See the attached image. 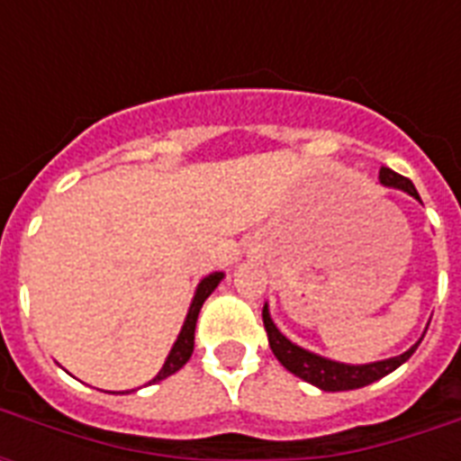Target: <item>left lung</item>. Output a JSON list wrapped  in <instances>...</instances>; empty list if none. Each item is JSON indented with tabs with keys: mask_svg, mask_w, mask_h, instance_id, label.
<instances>
[{
	"mask_svg": "<svg viewBox=\"0 0 461 461\" xmlns=\"http://www.w3.org/2000/svg\"><path fill=\"white\" fill-rule=\"evenodd\" d=\"M380 184L383 186H390V188H400L404 194H409L411 198L416 201H421L419 198V191L414 188V184L407 179V176H402V174L393 172V169H387L383 167L380 169ZM263 325H266V332H267V342H270V349L273 354L277 357L285 368L289 373H294L299 375L302 380L311 383V385L321 387L325 393H342V390H357V387H366L375 383V380L385 378L387 373H393L394 368H400L404 361H407L411 354L416 351V347L421 344V339L407 349L404 354L400 357H393V358H383V361H373V364H339V361H332V358H325V357H318L313 351L303 349L299 344H294L292 339L282 335L277 325L273 322L270 318V311H267V303L263 306Z\"/></svg>",
	"mask_w": 461,
	"mask_h": 461,
	"instance_id": "1",
	"label": "left lung"
}]
</instances>
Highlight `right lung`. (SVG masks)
I'll return each instance as SVG.
<instances>
[{
    "instance_id": "add662e5",
    "label": "right lung",
    "mask_w": 461,
    "mask_h": 461,
    "mask_svg": "<svg viewBox=\"0 0 461 461\" xmlns=\"http://www.w3.org/2000/svg\"><path fill=\"white\" fill-rule=\"evenodd\" d=\"M224 273H212L208 275V277H203L201 285H198V289H195L194 294V302H191V306H188V313H186V321H184V325H181V332L179 337H176V342H174L172 351H169V357H167L165 366L159 368V373L155 375L150 383H158V380H165L169 378L172 373H176L181 368V366L186 364L188 358H191V354H194V332H195V321H198V313H201V306L205 303V299H208L212 292H215V287L222 282Z\"/></svg>"
}]
</instances>
